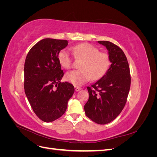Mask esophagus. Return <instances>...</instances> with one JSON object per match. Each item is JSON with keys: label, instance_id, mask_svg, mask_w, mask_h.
Here are the masks:
<instances>
[{"label": "esophagus", "instance_id": "obj_1", "mask_svg": "<svg viewBox=\"0 0 157 157\" xmlns=\"http://www.w3.org/2000/svg\"><path fill=\"white\" fill-rule=\"evenodd\" d=\"M80 90H82L81 88H80V87H75V91H76V92H78V91H80Z\"/></svg>", "mask_w": 157, "mask_h": 157}]
</instances>
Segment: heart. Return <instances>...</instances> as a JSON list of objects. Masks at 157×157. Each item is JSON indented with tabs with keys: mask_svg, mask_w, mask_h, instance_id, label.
<instances>
[{
	"mask_svg": "<svg viewBox=\"0 0 157 157\" xmlns=\"http://www.w3.org/2000/svg\"><path fill=\"white\" fill-rule=\"evenodd\" d=\"M76 58L82 59L80 69L73 70L65 75V79L75 86H80L92 78L98 80L105 75L110 65L107 54L99 52L97 47L89 43H82L71 49ZM60 65L64 69L71 67L72 59L68 50L63 49L58 54Z\"/></svg>",
	"mask_w": 157,
	"mask_h": 157,
	"instance_id": "obj_1",
	"label": "heart"
}]
</instances>
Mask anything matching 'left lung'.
<instances>
[{"label": "left lung", "instance_id": "left-lung-1", "mask_svg": "<svg viewBox=\"0 0 157 157\" xmlns=\"http://www.w3.org/2000/svg\"><path fill=\"white\" fill-rule=\"evenodd\" d=\"M98 43L106 47L111 64L100 79L87 87L89 99L84 108L90 119L105 124L115 119L124 108L131 77L129 65L122 49L109 41Z\"/></svg>", "mask_w": 157, "mask_h": 157}]
</instances>
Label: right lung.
<instances>
[{"label": "right lung", "instance_id": "right-lung-1", "mask_svg": "<svg viewBox=\"0 0 157 157\" xmlns=\"http://www.w3.org/2000/svg\"><path fill=\"white\" fill-rule=\"evenodd\" d=\"M67 45L66 40L47 38L33 46L25 59V93L33 111L46 122L63 115L75 92L73 84L61 82L63 71L58 54Z\"/></svg>", "mask_w": 157, "mask_h": 157}]
</instances>
